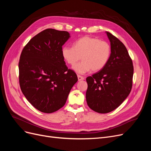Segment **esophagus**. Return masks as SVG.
I'll list each match as a JSON object with an SVG mask.
<instances>
[{
	"instance_id": "1",
	"label": "esophagus",
	"mask_w": 151,
	"mask_h": 151,
	"mask_svg": "<svg viewBox=\"0 0 151 151\" xmlns=\"http://www.w3.org/2000/svg\"><path fill=\"white\" fill-rule=\"evenodd\" d=\"M77 77H78V80L79 81H82V80L84 79V77L81 76H79V75L77 76Z\"/></svg>"
}]
</instances>
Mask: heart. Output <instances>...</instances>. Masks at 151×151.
<instances>
[{
	"label": "heart",
	"instance_id": "heart-1",
	"mask_svg": "<svg viewBox=\"0 0 151 151\" xmlns=\"http://www.w3.org/2000/svg\"><path fill=\"white\" fill-rule=\"evenodd\" d=\"M111 53V45L106 41L86 36L73 43V47L64 46L62 55L70 65H74L81 58L83 61L73 67L77 74H84L92 70L97 72L107 64Z\"/></svg>",
	"mask_w": 151,
	"mask_h": 151
}]
</instances>
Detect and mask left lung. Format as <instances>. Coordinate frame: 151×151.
<instances>
[{
  "label": "left lung",
  "mask_w": 151,
  "mask_h": 151,
  "mask_svg": "<svg viewBox=\"0 0 151 151\" xmlns=\"http://www.w3.org/2000/svg\"><path fill=\"white\" fill-rule=\"evenodd\" d=\"M111 53L107 64L101 70L86 78V101L89 107L99 113H107L118 108L130 94L134 66L123 43L106 32Z\"/></svg>",
  "instance_id": "obj_1"
}]
</instances>
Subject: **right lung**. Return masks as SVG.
Listing matches in <instances>:
<instances>
[{
	"label": "right lung",
	"instance_id": "1",
	"mask_svg": "<svg viewBox=\"0 0 151 151\" xmlns=\"http://www.w3.org/2000/svg\"><path fill=\"white\" fill-rule=\"evenodd\" d=\"M69 38L67 31L47 29L22 49L19 62L20 88L27 100L42 112L51 113L64 106L78 81L62 55V46Z\"/></svg>",
	"mask_w": 151,
	"mask_h": 151
}]
</instances>
